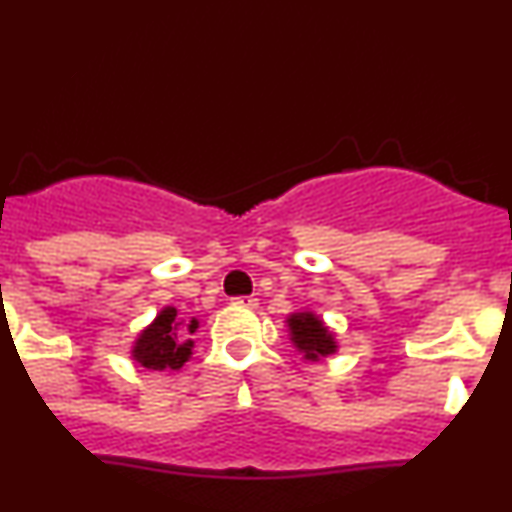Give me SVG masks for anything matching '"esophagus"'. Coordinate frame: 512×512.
I'll use <instances>...</instances> for the list:
<instances>
[{
    "instance_id": "obj_1",
    "label": "esophagus",
    "mask_w": 512,
    "mask_h": 512,
    "mask_svg": "<svg viewBox=\"0 0 512 512\" xmlns=\"http://www.w3.org/2000/svg\"><path fill=\"white\" fill-rule=\"evenodd\" d=\"M233 304L240 306V309H257V299L255 297H235Z\"/></svg>"
}]
</instances>
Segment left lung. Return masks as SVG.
<instances>
[{"label":"left lung","instance_id":"8db88e82","mask_svg":"<svg viewBox=\"0 0 512 512\" xmlns=\"http://www.w3.org/2000/svg\"><path fill=\"white\" fill-rule=\"evenodd\" d=\"M289 328H292V341L297 343V348L306 358L316 360L321 355L336 351V341L314 314H294L289 319Z\"/></svg>","mask_w":512,"mask_h":512}]
</instances>
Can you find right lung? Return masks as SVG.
<instances>
[{
  "instance_id": "right-lung-1",
  "label": "right lung",
  "mask_w": 512,
  "mask_h": 512,
  "mask_svg": "<svg viewBox=\"0 0 512 512\" xmlns=\"http://www.w3.org/2000/svg\"><path fill=\"white\" fill-rule=\"evenodd\" d=\"M184 325V319L176 316V309H171V306L164 309L157 316V321L137 338L132 351L134 358L144 368L179 370L188 360V355H191L193 341H186V336L196 331L198 321L193 319L186 329L183 328Z\"/></svg>"
}]
</instances>
